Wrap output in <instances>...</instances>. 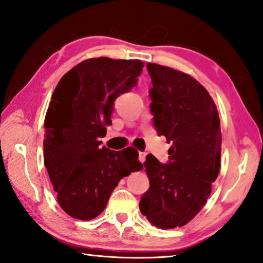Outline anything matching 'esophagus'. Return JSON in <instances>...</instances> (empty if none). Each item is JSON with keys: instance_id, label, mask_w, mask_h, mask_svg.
<instances>
[{"instance_id": "esophagus-1", "label": "esophagus", "mask_w": 263, "mask_h": 263, "mask_svg": "<svg viewBox=\"0 0 263 263\" xmlns=\"http://www.w3.org/2000/svg\"><path fill=\"white\" fill-rule=\"evenodd\" d=\"M145 158H146V154H145V152H139V162L144 163Z\"/></svg>"}]
</instances>
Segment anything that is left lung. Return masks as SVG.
<instances>
[{
	"label": "left lung",
	"mask_w": 263,
	"mask_h": 263,
	"mask_svg": "<svg viewBox=\"0 0 263 263\" xmlns=\"http://www.w3.org/2000/svg\"><path fill=\"white\" fill-rule=\"evenodd\" d=\"M146 67L154 125L172 146L166 164L146 156L150 187L139 208L152 226L172 229L190 222L209 198L221 166V125L213 98L193 77L151 62Z\"/></svg>",
	"instance_id": "obj_1"
}]
</instances>
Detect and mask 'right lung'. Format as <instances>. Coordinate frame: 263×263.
I'll return each instance as SVG.
<instances>
[{
  "label": "right lung",
  "instance_id": "add662e5",
  "mask_svg": "<svg viewBox=\"0 0 263 263\" xmlns=\"http://www.w3.org/2000/svg\"><path fill=\"white\" fill-rule=\"evenodd\" d=\"M143 66L140 60L87 59L54 89L45 118L44 158L59 205L69 216H99L120 179L143 169L135 147H99L112 124L115 100L137 84Z\"/></svg>",
  "mask_w": 263,
  "mask_h": 263
}]
</instances>
